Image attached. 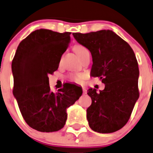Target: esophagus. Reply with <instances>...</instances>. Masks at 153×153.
I'll list each match as a JSON object with an SVG mask.
<instances>
[{
  "label": "esophagus",
  "instance_id": "1",
  "mask_svg": "<svg viewBox=\"0 0 153 153\" xmlns=\"http://www.w3.org/2000/svg\"><path fill=\"white\" fill-rule=\"evenodd\" d=\"M83 93H84V94H86V93H87V90H86L84 87H83Z\"/></svg>",
  "mask_w": 153,
  "mask_h": 153
}]
</instances>
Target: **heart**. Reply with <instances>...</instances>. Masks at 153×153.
<instances>
[{"mask_svg": "<svg viewBox=\"0 0 153 153\" xmlns=\"http://www.w3.org/2000/svg\"><path fill=\"white\" fill-rule=\"evenodd\" d=\"M74 51H75V54L80 57L81 54H84V52L87 51L88 50L85 48L83 45H77L74 47ZM84 78V75L81 73H77V74H73V75H71L70 77H69V79H70L71 81H73V82L76 83H80Z\"/></svg>", "mask_w": 153, "mask_h": 153, "instance_id": "heart-1", "label": "heart"}]
</instances>
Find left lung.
<instances>
[{
    "label": "left lung",
    "instance_id": "left-lung-1",
    "mask_svg": "<svg viewBox=\"0 0 153 153\" xmlns=\"http://www.w3.org/2000/svg\"><path fill=\"white\" fill-rule=\"evenodd\" d=\"M77 42L90 51L93 58L90 75L99 77L105 89L90 88L92 104L87 119L92 130L112 133L129 120L139 98V69L132 48L110 30L88 33H72Z\"/></svg>",
    "mask_w": 153,
    "mask_h": 153
}]
</instances>
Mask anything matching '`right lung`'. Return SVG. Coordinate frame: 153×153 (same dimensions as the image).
I'll list each match as a JSON object with an SVG mask.
<instances>
[{
  "label": "right lung",
  "instance_id": "right-lung-1",
  "mask_svg": "<svg viewBox=\"0 0 153 153\" xmlns=\"http://www.w3.org/2000/svg\"><path fill=\"white\" fill-rule=\"evenodd\" d=\"M71 33L36 30L19 43L12 62L13 95L25 122L33 129L52 132L61 129L67 108L82 95V89L69 84L51 91L48 75L57 70L70 42Z\"/></svg>",
  "mask_w": 153,
  "mask_h": 153
}]
</instances>
